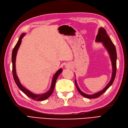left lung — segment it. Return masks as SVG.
<instances>
[{
	"mask_svg": "<svg viewBox=\"0 0 128 128\" xmlns=\"http://www.w3.org/2000/svg\"><path fill=\"white\" fill-rule=\"evenodd\" d=\"M95 41L97 42H102L103 46L105 48H106V49L108 51V54H110V59H111V62H112V77H111V80H110V82L108 83V84L105 86L104 88L102 90H100V92H96V93L92 95H88L84 93V92H83L82 91H81L77 85V82L75 79V85L78 91L82 96L88 98H98V97L102 94H103L104 92H105V91H106L112 84L116 75V58H117L116 49L115 46H114V44L113 43L111 38H110L108 36L106 30H105L104 28H99L98 34L97 35L96 39H95Z\"/></svg>",
	"mask_w": 128,
	"mask_h": 128,
	"instance_id": "obj_1",
	"label": "left lung"
}]
</instances>
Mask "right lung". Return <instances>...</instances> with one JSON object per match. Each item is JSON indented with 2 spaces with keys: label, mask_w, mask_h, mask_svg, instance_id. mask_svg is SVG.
<instances>
[{
  "label": "right lung",
  "mask_w": 128,
  "mask_h": 128,
  "mask_svg": "<svg viewBox=\"0 0 128 128\" xmlns=\"http://www.w3.org/2000/svg\"><path fill=\"white\" fill-rule=\"evenodd\" d=\"M25 34L23 33L22 34L20 38L18 39V41L16 43V46H15L14 48L12 50V74H13V77H14V79L15 80V83L16 84L17 86L25 94H26L29 98H32L35 100H37V101H40V100H43L47 99L48 98H49V97L51 96V95L52 94L53 92H54V86L56 84V82L57 78H58V76L59 74L62 72V69L60 68L59 69L58 71L56 72L54 74V77H53L52 78V80L51 82V85L50 90H48L47 92H45V93L42 94H35L31 92H30L26 88L22 85L20 82L19 79L17 77V74H16V66H15V63H16V54L17 53V51L18 50V48L20 45L21 42H22V39L23 38V36H25Z\"/></svg>",
  "instance_id": "right-lung-1"
}]
</instances>
